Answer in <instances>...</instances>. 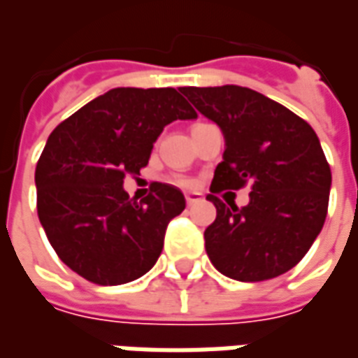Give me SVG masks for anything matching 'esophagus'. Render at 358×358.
<instances>
[{"mask_svg":"<svg viewBox=\"0 0 358 358\" xmlns=\"http://www.w3.org/2000/svg\"><path fill=\"white\" fill-rule=\"evenodd\" d=\"M197 201H201V195L199 194H186V203L192 207V205H195Z\"/></svg>","mask_w":358,"mask_h":358,"instance_id":"34e87169","label":"esophagus"}]
</instances>
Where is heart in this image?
<instances>
[{
  "instance_id": "b5f03b06",
  "label": "heart",
  "mask_w": 358,
  "mask_h": 358,
  "mask_svg": "<svg viewBox=\"0 0 358 358\" xmlns=\"http://www.w3.org/2000/svg\"><path fill=\"white\" fill-rule=\"evenodd\" d=\"M174 186L182 187V189H192V187H195V182L192 178H186V176H174V178L171 180Z\"/></svg>"
}]
</instances>
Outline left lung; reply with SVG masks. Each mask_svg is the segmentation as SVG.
<instances>
[{"instance_id": "obj_1", "label": "left lung", "mask_w": 358, "mask_h": 358, "mask_svg": "<svg viewBox=\"0 0 358 358\" xmlns=\"http://www.w3.org/2000/svg\"><path fill=\"white\" fill-rule=\"evenodd\" d=\"M215 120L226 149L210 184L215 222L205 230L210 263L240 282H264L299 263L328 215L331 172L307 120L255 90L180 88ZM252 187L241 210L215 193Z\"/></svg>"}]
</instances>
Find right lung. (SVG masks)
<instances>
[{
	"label": "right lung",
	"instance_id": "add662e5",
	"mask_svg": "<svg viewBox=\"0 0 358 358\" xmlns=\"http://www.w3.org/2000/svg\"><path fill=\"white\" fill-rule=\"evenodd\" d=\"M180 92L109 90L63 120L38 159V218L59 259L92 284L120 285L149 272L166 226L186 209L169 184L153 182L141 201L122 187L148 164L164 126L197 117Z\"/></svg>",
	"mask_w": 358,
	"mask_h": 358
}]
</instances>
